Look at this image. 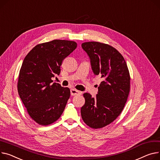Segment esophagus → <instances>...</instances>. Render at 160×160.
Here are the masks:
<instances>
[{"label": "esophagus", "mask_w": 160, "mask_h": 160, "mask_svg": "<svg viewBox=\"0 0 160 160\" xmlns=\"http://www.w3.org/2000/svg\"><path fill=\"white\" fill-rule=\"evenodd\" d=\"M81 94V92L78 91V90H76L74 89H71V94L72 96H77V95H79Z\"/></svg>", "instance_id": "esophagus-1"}]
</instances>
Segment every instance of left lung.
Returning a JSON list of instances; mask_svg holds the SVG:
<instances>
[{
    "instance_id": "left-lung-1",
    "label": "left lung",
    "mask_w": 160,
    "mask_h": 160,
    "mask_svg": "<svg viewBox=\"0 0 160 160\" xmlns=\"http://www.w3.org/2000/svg\"><path fill=\"white\" fill-rule=\"evenodd\" d=\"M91 60L92 71L103 78L95 98L83 94L82 120L93 129H100L114 121L123 109L130 91L131 77L121 53L110 45L98 42L82 43Z\"/></svg>"
}]
</instances>
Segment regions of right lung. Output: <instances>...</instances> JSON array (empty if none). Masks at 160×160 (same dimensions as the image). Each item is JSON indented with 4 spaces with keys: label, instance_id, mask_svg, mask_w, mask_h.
Returning a JSON list of instances; mask_svg holds the SVG:
<instances>
[{
    "label": "right lung",
    "instance_id": "1",
    "mask_svg": "<svg viewBox=\"0 0 160 160\" xmlns=\"http://www.w3.org/2000/svg\"><path fill=\"white\" fill-rule=\"evenodd\" d=\"M77 47L74 41L53 40L39 44L24 59L20 69L17 88L28 114L41 125L56 122L70 97V89L52 83L59 75L66 57Z\"/></svg>",
    "mask_w": 160,
    "mask_h": 160
}]
</instances>
